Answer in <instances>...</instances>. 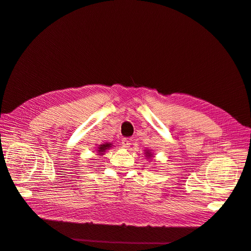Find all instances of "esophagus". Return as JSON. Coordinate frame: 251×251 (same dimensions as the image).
I'll list each match as a JSON object with an SVG mask.
<instances>
[{
  "mask_svg": "<svg viewBox=\"0 0 251 251\" xmlns=\"http://www.w3.org/2000/svg\"><path fill=\"white\" fill-rule=\"evenodd\" d=\"M130 146H131V143H130V141H129L127 138H124V139L122 140V147H123V148L128 149V148H130Z\"/></svg>",
  "mask_w": 251,
  "mask_h": 251,
  "instance_id": "esophagus-1",
  "label": "esophagus"
}]
</instances>
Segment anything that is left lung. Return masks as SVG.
<instances>
[{
    "mask_svg": "<svg viewBox=\"0 0 251 251\" xmlns=\"http://www.w3.org/2000/svg\"><path fill=\"white\" fill-rule=\"evenodd\" d=\"M151 152L150 151H146V156H148V157H151Z\"/></svg>",
    "mask_w": 251,
    "mask_h": 251,
    "instance_id": "1",
    "label": "left lung"
}]
</instances>
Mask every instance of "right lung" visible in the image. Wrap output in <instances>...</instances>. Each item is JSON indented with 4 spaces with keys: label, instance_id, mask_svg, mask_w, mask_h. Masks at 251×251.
I'll return each instance as SVG.
<instances>
[{
    "label": "right lung",
    "instance_id": "obj_1",
    "mask_svg": "<svg viewBox=\"0 0 251 251\" xmlns=\"http://www.w3.org/2000/svg\"><path fill=\"white\" fill-rule=\"evenodd\" d=\"M111 148H112V144L110 142L102 143L98 148V153H100L101 155V154H103V152H105V151H108Z\"/></svg>",
    "mask_w": 251,
    "mask_h": 251
}]
</instances>
